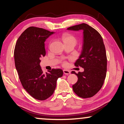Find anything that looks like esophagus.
I'll return each instance as SVG.
<instances>
[{"instance_id":"obj_1","label":"esophagus","mask_w":124,"mask_h":124,"mask_svg":"<svg viewBox=\"0 0 124 124\" xmlns=\"http://www.w3.org/2000/svg\"><path fill=\"white\" fill-rule=\"evenodd\" d=\"M63 72H64V74H66V75H68V74H70V72H69V71L67 70H65V69L63 70Z\"/></svg>"}]
</instances>
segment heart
Segmentation results:
<instances>
[{
	"label": "heart",
	"instance_id": "1",
	"mask_svg": "<svg viewBox=\"0 0 124 124\" xmlns=\"http://www.w3.org/2000/svg\"><path fill=\"white\" fill-rule=\"evenodd\" d=\"M62 39L64 43H68V42H73L76 43V39L73 35L68 33H64L62 36Z\"/></svg>",
	"mask_w": 124,
	"mask_h": 124
}]
</instances>
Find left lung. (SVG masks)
I'll return each instance as SVG.
<instances>
[{"mask_svg":"<svg viewBox=\"0 0 124 124\" xmlns=\"http://www.w3.org/2000/svg\"><path fill=\"white\" fill-rule=\"evenodd\" d=\"M67 30L83 31L82 50L74 65L80 66L84 71L78 73L72 72L78 77L73 90L81 98L92 97L101 90L106 77L107 60L103 38L95 29L85 23L69 27Z\"/></svg>","mask_w":124,"mask_h":124,"instance_id":"8db88e82","label":"left lung"}]
</instances>
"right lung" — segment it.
Returning a JSON list of instances; mask_svg holds the SVG:
<instances>
[{
	"label": "right lung",
	"mask_w": 124,
	"mask_h": 124,
	"mask_svg": "<svg viewBox=\"0 0 124 124\" xmlns=\"http://www.w3.org/2000/svg\"><path fill=\"white\" fill-rule=\"evenodd\" d=\"M54 31L31 26L27 28L17 40L14 51L15 67L25 90L35 99H47L53 94L57 79L63 74L60 69L43 73L40 57L45 56V42Z\"/></svg>",
	"instance_id": "1"
}]
</instances>
